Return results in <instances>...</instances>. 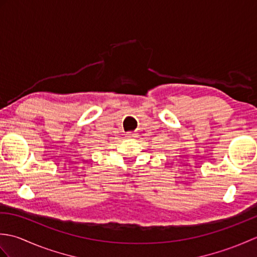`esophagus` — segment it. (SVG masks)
Returning <instances> with one entry per match:
<instances>
[{
    "instance_id": "34e87169",
    "label": "esophagus",
    "mask_w": 257,
    "mask_h": 257,
    "mask_svg": "<svg viewBox=\"0 0 257 257\" xmlns=\"http://www.w3.org/2000/svg\"><path fill=\"white\" fill-rule=\"evenodd\" d=\"M125 137H127V138H134V137H136V136H135L134 133H127V134H125Z\"/></svg>"
}]
</instances>
